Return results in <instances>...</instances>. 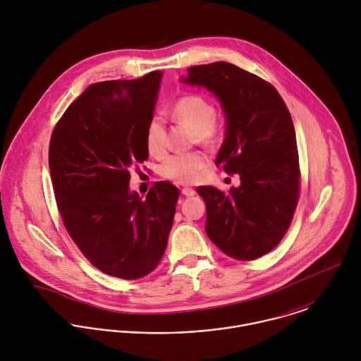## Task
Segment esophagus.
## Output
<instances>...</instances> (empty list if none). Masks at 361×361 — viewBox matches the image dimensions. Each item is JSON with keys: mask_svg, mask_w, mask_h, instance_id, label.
Here are the masks:
<instances>
[{"mask_svg": "<svg viewBox=\"0 0 361 361\" xmlns=\"http://www.w3.org/2000/svg\"><path fill=\"white\" fill-rule=\"evenodd\" d=\"M182 195L186 196V197H192V196L196 195V190L192 189V188H183V189H182Z\"/></svg>", "mask_w": 361, "mask_h": 361, "instance_id": "esophagus-1", "label": "esophagus"}]
</instances>
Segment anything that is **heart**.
I'll return each mask as SVG.
<instances>
[{"mask_svg": "<svg viewBox=\"0 0 361 361\" xmlns=\"http://www.w3.org/2000/svg\"><path fill=\"white\" fill-rule=\"evenodd\" d=\"M175 119L186 125L203 145H214L221 137V126L214 121L215 108L207 99L188 94L172 108ZM146 147L149 154L162 157L166 149V132L162 116L154 115L146 128ZM207 157L202 153L171 155L161 165V175L179 185L196 183L206 169Z\"/></svg>", "mask_w": 361, "mask_h": 361, "instance_id": "b5f03b06", "label": "heart"}]
</instances>
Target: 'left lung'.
<instances>
[{"label": "left lung", "mask_w": 361, "mask_h": 361, "mask_svg": "<svg viewBox=\"0 0 361 361\" xmlns=\"http://www.w3.org/2000/svg\"><path fill=\"white\" fill-rule=\"evenodd\" d=\"M180 82L206 89L221 104L226 129L215 164L240 176L226 195L197 188L207 235L229 257H261L282 240L299 199V154L288 106L274 86L224 61L192 66Z\"/></svg>", "instance_id": "left-lung-1"}]
</instances>
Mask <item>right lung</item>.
Masks as SVG:
<instances>
[{"instance_id":"add662e5","label":"right lung","mask_w":361,"mask_h":361,"mask_svg":"<svg viewBox=\"0 0 361 361\" xmlns=\"http://www.w3.org/2000/svg\"><path fill=\"white\" fill-rule=\"evenodd\" d=\"M162 72L89 86L52 132L50 175L65 228L104 274L137 279L165 253L179 190L157 182L146 199L129 188V169L149 158L146 128Z\"/></svg>"}]
</instances>
